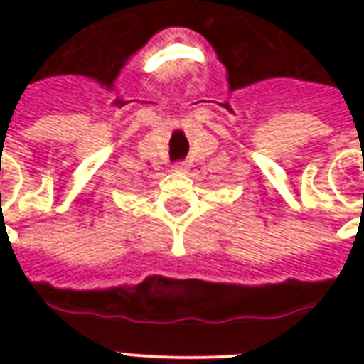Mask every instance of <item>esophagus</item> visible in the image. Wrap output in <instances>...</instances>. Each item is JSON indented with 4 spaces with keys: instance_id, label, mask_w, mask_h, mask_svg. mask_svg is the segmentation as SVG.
Instances as JSON below:
<instances>
[{
    "instance_id": "1",
    "label": "esophagus",
    "mask_w": 364,
    "mask_h": 364,
    "mask_svg": "<svg viewBox=\"0 0 364 364\" xmlns=\"http://www.w3.org/2000/svg\"><path fill=\"white\" fill-rule=\"evenodd\" d=\"M171 170L176 171V173H185V171H187V164H185V162H179V164L171 166Z\"/></svg>"
}]
</instances>
